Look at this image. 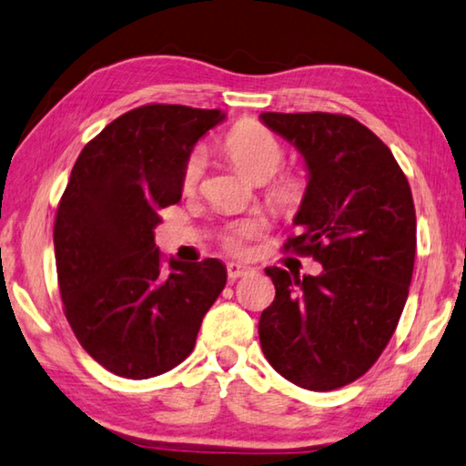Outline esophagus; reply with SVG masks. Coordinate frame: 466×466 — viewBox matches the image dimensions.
I'll use <instances>...</instances> for the list:
<instances>
[{"label":"esophagus","instance_id":"esophagus-1","mask_svg":"<svg viewBox=\"0 0 466 466\" xmlns=\"http://www.w3.org/2000/svg\"><path fill=\"white\" fill-rule=\"evenodd\" d=\"M254 272V268L248 266V264H239V262H231L227 264V274H228V280H238L241 276H248Z\"/></svg>","mask_w":466,"mask_h":466}]
</instances>
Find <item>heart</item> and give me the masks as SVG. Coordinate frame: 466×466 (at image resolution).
Returning <instances> with one entry per match:
<instances>
[{"mask_svg": "<svg viewBox=\"0 0 466 466\" xmlns=\"http://www.w3.org/2000/svg\"><path fill=\"white\" fill-rule=\"evenodd\" d=\"M225 151L238 166L254 179V182H266L280 169L284 161V149L270 128L254 120H246L235 125L225 137ZM207 167V155L200 149H194L187 155L182 167V186L186 192L198 187ZM307 194V182L299 174H284L276 179L270 187V198L284 210H295L300 207ZM259 233L258 220H246L228 227L223 235V246L233 254H246L248 243Z\"/></svg>", "mask_w": 466, "mask_h": 466, "instance_id": "obj_1", "label": "heart"}]
</instances>
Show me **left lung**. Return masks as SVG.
<instances>
[{
    "label": "left lung",
    "instance_id": "left-lung-1",
    "mask_svg": "<svg viewBox=\"0 0 466 466\" xmlns=\"http://www.w3.org/2000/svg\"><path fill=\"white\" fill-rule=\"evenodd\" d=\"M305 157L309 184L284 249L319 276L266 268L276 297L259 344L284 379L309 390L350 385L379 360L403 313L415 262L411 187L380 138L346 114L264 112Z\"/></svg>",
    "mask_w": 466,
    "mask_h": 466
}]
</instances>
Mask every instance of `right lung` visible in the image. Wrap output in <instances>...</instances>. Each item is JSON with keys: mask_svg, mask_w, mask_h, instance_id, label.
I'll list each match as a JSON object with an SVG mask.
<instances>
[{"mask_svg": "<svg viewBox=\"0 0 466 466\" xmlns=\"http://www.w3.org/2000/svg\"><path fill=\"white\" fill-rule=\"evenodd\" d=\"M220 110L147 104L81 149L56 207L53 241L63 311L81 348L125 379L186 360L202 317L225 289L215 258L166 266L159 210L182 198V167Z\"/></svg>", "mask_w": 466, "mask_h": 466, "instance_id": "add662e5", "label": "right lung"}]
</instances>
